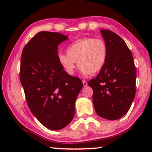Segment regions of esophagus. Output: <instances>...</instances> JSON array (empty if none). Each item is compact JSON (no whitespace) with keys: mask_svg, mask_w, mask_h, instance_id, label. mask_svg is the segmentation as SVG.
<instances>
[{"mask_svg":"<svg viewBox=\"0 0 152 152\" xmlns=\"http://www.w3.org/2000/svg\"><path fill=\"white\" fill-rule=\"evenodd\" d=\"M82 83H83V86H86L87 85H88V83H87V82H85V81L82 82Z\"/></svg>","mask_w":152,"mask_h":152,"instance_id":"34e87169","label":"esophagus"}]
</instances>
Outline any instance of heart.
Instances as JSON below:
<instances>
[{"label":"heart","mask_w":152,"mask_h":152,"mask_svg":"<svg viewBox=\"0 0 152 152\" xmlns=\"http://www.w3.org/2000/svg\"><path fill=\"white\" fill-rule=\"evenodd\" d=\"M67 54L58 56L59 63L69 75H72L76 62L84 76L96 73L104 66L107 58V45L101 38L83 37L68 46Z\"/></svg>","instance_id":"1"}]
</instances>
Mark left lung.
<instances>
[{
    "label": "left lung",
    "instance_id": "obj_1",
    "mask_svg": "<svg viewBox=\"0 0 152 152\" xmlns=\"http://www.w3.org/2000/svg\"><path fill=\"white\" fill-rule=\"evenodd\" d=\"M101 33L107 45V58L95 78L88 83L93 90L97 115L108 120L124 116L135 95L136 70L132 53L119 35L109 30Z\"/></svg>",
    "mask_w": 152,
    "mask_h": 152
}]
</instances>
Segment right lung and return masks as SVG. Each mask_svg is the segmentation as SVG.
<instances>
[{
	"label": "right lung",
	"mask_w": 152,
	"mask_h": 152,
	"mask_svg": "<svg viewBox=\"0 0 152 152\" xmlns=\"http://www.w3.org/2000/svg\"><path fill=\"white\" fill-rule=\"evenodd\" d=\"M68 39L61 33L40 31L23 48L20 80L33 115L51 130H60L73 119L81 80L64 70L58 60V45Z\"/></svg>",
	"instance_id": "right-lung-1"
}]
</instances>
